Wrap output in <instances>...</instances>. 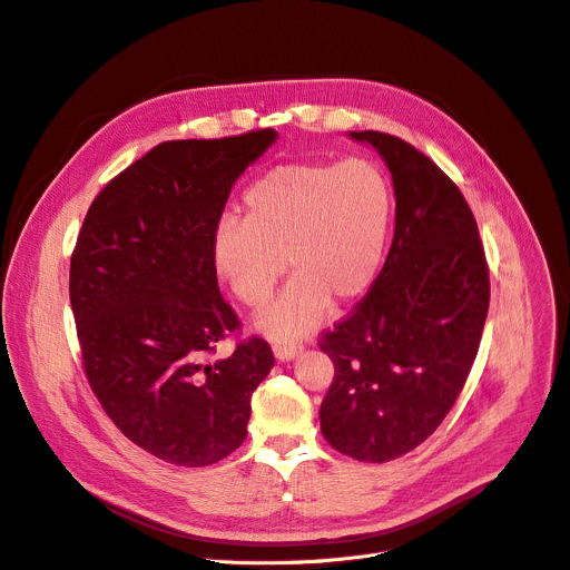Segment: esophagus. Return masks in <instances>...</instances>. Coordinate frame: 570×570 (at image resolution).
Instances as JSON below:
<instances>
[{
    "mask_svg": "<svg viewBox=\"0 0 570 570\" xmlns=\"http://www.w3.org/2000/svg\"><path fill=\"white\" fill-rule=\"evenodd\" d=\"M274 356L278 361H294L296 356H301V346L294 344H274Z\"/></svg>",
    "mask_w": 570,
    "mask_h": 570,
    "instance_id": "obj_1",
    "label": "esophagus"
}]
</instances>
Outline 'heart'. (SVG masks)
<instances>
[{
    "mask_svg": "<svg viewBox=\"0 0 570 570\" xmlns=\"http://www.w3.org/2000/svg\"><path fill=\"white\" fill-rule=\"evenodd\" d=\"M392 207L387 175L367 157L274 166L246 189L244 222L226 216L216 226L214 269L257 311L289 265L296 278L257 328L272 340H301L324 322L331 301L352 303L370 289Z\"/></svg>",
    "mask_w": 570,
    "mask_h": 570,
    "instance_id": "heart-1",
    "label": "heart"
}]
</instances>
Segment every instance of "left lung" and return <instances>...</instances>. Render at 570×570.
<instances>
[{
    "instance_id": "8db88e82",
    "label": "left lung",
    "mask_w": 570,
    "mask_h": 570,
    "mask_svg": "<svg viewBox=\"0 0 570 570\" xmlns=\"http://www.w3.org/2000/svg\"><path fill=\"white\" fill-rule=\"evenodd\" d=\"M385 161L395 237L356 313L326 333L335 376L320 409L342 454L385 463L415 450L454 406L489 313V269L459 187L426 155L383 132H348Z\"/></svg>"
}]
</instances>
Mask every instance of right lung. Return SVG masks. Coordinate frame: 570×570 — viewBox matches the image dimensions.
<instances>
[{
  "label": "right lung",
  "mask_w": 570,
  "mask_h": 570,
  "mask_svg": "<svg viewBox=\"0 0 570 570\" xmlns=\"http://www.w3.org/2000/svg\"><path fill=\"white\" fill-rule=\"evenodd\" d=\"M278 135L166 141L98 194L70 259L83 370L114 424L153 456L222 461L246 438L250 395L274 367L265 340L207 363L239 326L212 239L239 175Z\"/></svg>",
  "instance_id": "obj_1"
}]
</instances>
